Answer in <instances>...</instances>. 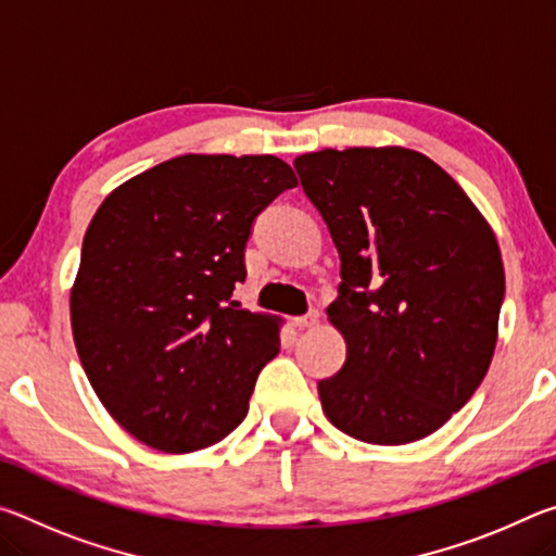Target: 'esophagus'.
Listing matches in <instances>:
<instances>
[{"mask_svg": "<svg viewBox=\"0 0 556 556\" xmlns=\"http://www.w3.org/2000/svg\"><path fill=\"white\" fill-rule=\"evenodd\" d=\"M318 324V312H308L306 316H296L294 326L296 328H314Z\"/></svg>", "mask_w": 556, "mask_h": 556, "instance_id": "1", "label": "esophagus"}]
</instances>
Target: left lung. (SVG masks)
Instances as JSON below:
<instances>
[{
  "instance_id": "8db88e82",
  "label": "left lung",
  "mask_w": 556,
  "mask_h": 556,
  "mask_svg": "<svg viewBox=\"0 0 556 556\" xmlns=\"http://www.w3.org/2000/svg\"><path fill=\"white\" fill-rule=\"evenodd\" d=\"M294 168L341 255L328 306L345 363L318 382L328 421L365 444L434 434L491 368L501 248L454 178L404 147L301 154Z\"/></svg>"
}]
</instances>
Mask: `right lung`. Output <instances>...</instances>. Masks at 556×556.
<instances>
[{
  "label": "right lung",
  "mask_w": 556,
  "mask_h": 556,
  "mask_svg": "<svg viewBox=\"0 0 556 556\" xmlns=\"http://www.w3.org/2000/svg\"><path fill=\"white\" fill-rule=\"evenodd\" d=\"M296 186L271 154H184L112 191L83 238L71 326L92 390L164 454L218 444L279 353V324L232 301L252 220Z\"/></svg>",
  "instance_id": "add662e5"
}]
</instances>
